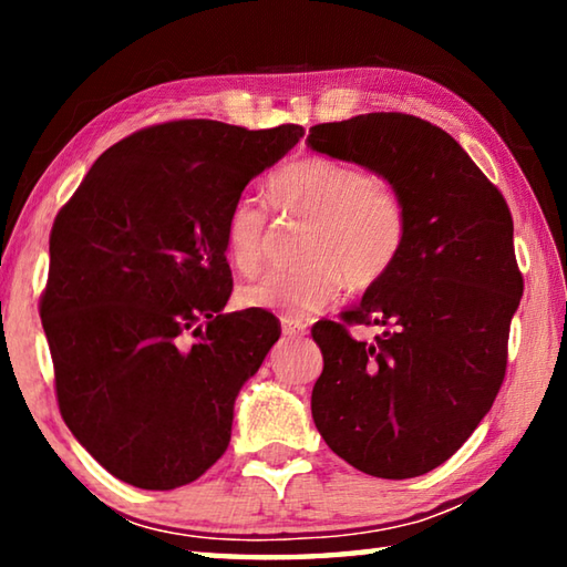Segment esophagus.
<instances>
[{
  "label": "esophagus",
  "mask_w": 567,
  "mask_h": 567,
  "mask_svg": "<svg viewBox=\"0 0 567 567\" xmlns=\"http://www.w3.org/2000/svg\"><path fill=\"white\" fill-rule=\"evenodd\" d=\"M282 332L287 338H302L307 332V324L302 320H295V318H282Z\"/></svg>",
  "instance_id": "esophagus-1"
}]
</instances>
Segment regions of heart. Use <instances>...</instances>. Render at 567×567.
I'll list each match as a JSON object with an SVG mask.
<instances>
[{
  "label": "heart",
  "instance_id": "1",
  "mask_svg": "<svg viewBox=\"0 0 567 567\" xmlns=\"http://www.w3.org/2000/svg\"><path fill=\"white\" fill-rule=\"evenodd\" d=\"M267 195L280 213L307 217L300 237L307 260L239 287L245 307L305 318L338 300L344 280L360 290L380 282L405 245L408 219L398 192L352 162L297 157L270 177ZM225 247L237 270L255 272L262 265L270 223L255 197H239L229 207Z\"/></svg>",
  "mask_w": 567,
  "mask_h": 567
}]
</instances>
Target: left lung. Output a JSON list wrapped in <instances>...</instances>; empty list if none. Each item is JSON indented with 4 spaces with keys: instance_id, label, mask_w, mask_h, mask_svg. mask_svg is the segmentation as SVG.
Listing matches in <instances>:
<instances>
[{
    "instance_id": "left-lung-1",
    "label": "left lung",
    "mask_w": 567,
    "mask_h": 567,
    "mask_svg": "<svg viewBox=\"0 0 567 567\" xmlns=\"http://www.w3.org/2000/svg\"><path fill=\"white\" fill-rule=\"evenodd\" d=\"M307 145L385 177L408 219L392 270L342 322L312 328L324 362L312 420L362 473L425 475L473 435L503 385L523 297L511 209L445 130L412 114L315 124ZM352 323L381 334L354 341Z\"/></svg>"
}]
</instances>
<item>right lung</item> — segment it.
<instances>
[{"instance_id":"obj_1","label":"right lung","mask_w":567,"mask_h":567,"mask_svg":"<svg viewBox=\"0 0 567 567\" xmlns=\"http://www.w3.org/2000/svg\"><path fill=\"white\" fill-rule=\"evenodd\" d=\"M302 134L152 124L104 152L56 215L40 300L56 402L122 483L175 491L225 455L237 392L280 340L272 312H223L225 219Z\"/></svg>"}]
</instances>
